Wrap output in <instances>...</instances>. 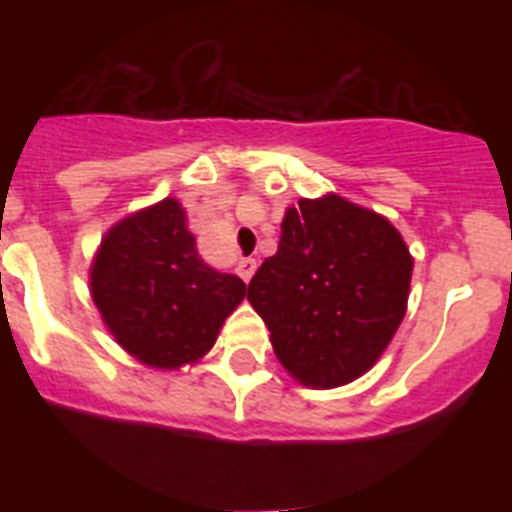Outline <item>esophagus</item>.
<instances>
[{
    "instance_id": "34e87169",
    "label": "esophagus",
    "mask_w": 512,
    "mask_h": 512,
    "mask_svg": "<svg viewBox=\"0 0 512 512\" xmlns=\"http://www.w3.org/2000/svg\"><path fill=\"white\" fill-rule=\"evenodd\" d=\"M253 271H256V261H253V259H241V261H238V274H241L243 282H251Z\"/></svg>"
}]
</instances>
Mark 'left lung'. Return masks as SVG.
<instances>
[{
  "instance_id": "obj_1",
  "label": "left lung",
  "mask_w": 512,
  "mask_h": 512,
  "mask_svg": "<svg viewBox=\"0 0 512 512\" xmlns=\"http://www.w3.org/2000/svg\"><path fill=\"white\" fill-rule=\"evenodd\" d=\"M413 256L387 217L323 194L287 207L274 256L248 284L274 354L333 390L377 364L408 310Z\"/></svg>"
}]
</instances>
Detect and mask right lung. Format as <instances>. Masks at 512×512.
<instances>
[{
	"instance_id": "add662e5",
	"label": "right lung",
	"mask_w": 512,
	"mask_h": 512,
	"mask_svg": "<svg viewBox=\"0 0 512 512\" xmlns=\"http://www.w3.org/2000/svg\"><path fill=\"white\" fill-rule=\"evenodd\" d=\"M89 287L115 341L153 369L200 361L246 297L243 279L200 259L187 212L174 197L107 230Z\"/></svg>"
}]
</instances>
